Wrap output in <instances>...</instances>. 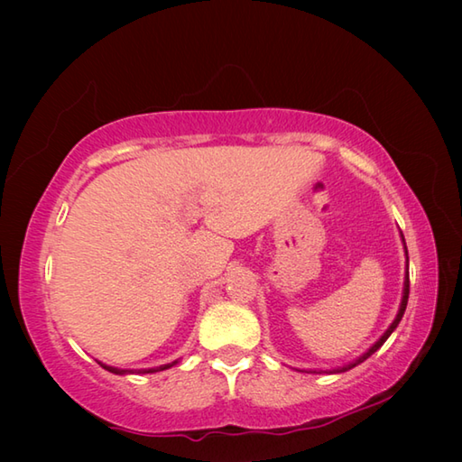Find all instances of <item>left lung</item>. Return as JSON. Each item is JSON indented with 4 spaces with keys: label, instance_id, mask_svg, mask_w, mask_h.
<instances>
[{
    "label": "left lung",
    "instance_id": "left-lung-1",
    "mask_svg": "<svg viewBox=\"0 0 462 462\" xmlns=\"http://www.w3.org/2000/svg\"><path fill=\"white\" fill-rule=\"evenodd\" d=\"M401 240H403V248H405V258H407V270H405V282H403V298H401V306H399V311H397V316H395V319H393V323H391V326L387 328V331L383 333V336L373 343V346L363 353V356H359L357 359H353L351 363H346V365L343 367H333V369H310L308 373H343V371H349V369H353L356 365H359V363H363L365 361L367 357H371L373 353H375L383 343H385L387 339H389V336L391 333H393L395 329H397V326H399V321H401V318H403V313H405V308H407V300H409V254H407V246H405V238H403V234H401Z\"/></svg>",
    "mask_w": 462,
    "mask_h": 462
}]
</instances>
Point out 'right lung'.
<instances>
[{"instance_id": "right-lung-1", "label": "right lung", "mask_w": 462, "mask_h": 462, "mask_svg": "<svg viewBox=\"0 0 462 462\" xmlns=\"http://www.w3.org/2000/svg\"><path fill=\"white\" fill-rule=\"evenodd\" d=\"M176 363H179V359L172 361V363H166V365H161V367H151V369H119V367L106 365V363H101V361H99V365H101L103 369H106V371L115 373V375H131V373H156V371H164V369H171L172 365H176Z\"/></svg>"}]
</instances>
